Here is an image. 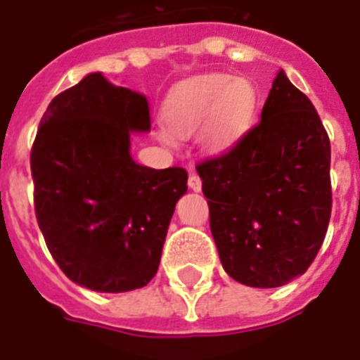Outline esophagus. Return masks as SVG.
Masks as SVG:
<instances>
[{"instance_id":"34e87169","label":"esophagus","mask_w":360,"mask_h":360,"mask_svg":"<svg viewBox=\"0 0 360 360\" xmlns=\"http://www.w3.org/2000/svg\"><path fill=\"white\" fill-rule=\"evenodd\" d=\"M188 188L194 190V192H199V190H201V177H199L198 174H190Z\"/></svg>"}]
</instances>
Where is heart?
Returning <instances> with one entry per match:
<instances>
[{"label":"heart","mask_w":360,"mask_h":360,"mask_svg":"<svg viewBox=\"0 0 360 360\" xmlns=\"http://www.w3.org/2000/svg\"><path fill=\"white\" fill-rule=\"evenodd\" d=\"M256 104L258 95L247 78L210 72L177 84L166 98L165 117L172 131L183 137L203 126L201 144L216 153L232 146L249 129Z\"/></svg>","instance_id":"1"}]
</instances>
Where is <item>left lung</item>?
Wrapping results in <instances>:
<instances>
[{"mask_svg": "<svg viewBox=\"0 0 360 360\" xmlns=\"http://www.w3.org/2000/svg\"><path fill=\"white\" fill-rule=\"evenodd\" d=\"M329 162L315 105L280 71L262 120L229 152L195 166L229 276L267 289L306 273L331 217Z\"/></svg>", "mask_w": 360, "mask_h": 360, "instance_id": "left-lung-1", "label": "left lung"}]
</instances>
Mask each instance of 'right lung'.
I'll return each instance as SVG.
<instances>
[{
	"label": "right lung",
	"mask_w": 360,
	"mask_h": 360,
	"mask_svg": "<svg viewBox=\"0 0 360 360\" xmlns=\"http://www.w3.org/2000/svg\"><path fill=\"white\" fill-rule=\"evenodd\" d=\"M150 129L146 96L91 72L51 101L31 150L38 226L63 274L98 292L155 276L185 168L153 170L129 155Z\"/></svg>",
	"instance_id": "1"
}]
</instances>
